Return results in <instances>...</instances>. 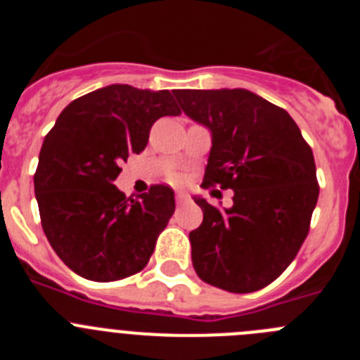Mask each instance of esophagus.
Returning a JSON list of instances; mask_svg holds the SVG:
<instances>
[{
    "label": "esophagus",
    "mask_w": 360,
    "mask_h": 360,
    "mask_svg": "<svg viewBox=\"0 0 360 360\" xmlns=\"http://www.w3.org/2000/svg\"><path fill=\"white\" fill-rule=\"evenodd\" d=\"M187 200H189V195H187V193H184V191H178V193H176V203H178V205L186 203Z\"/></svg>",
    "instance_id": "obj_1"
}]
</instances>
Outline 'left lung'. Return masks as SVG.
<instances>
[{
	"label": "left lung",
	"instance_id": "1",
	"mask_svg": "<svg viewBox=\"0 0 360 360\" xmlns=\"http://www.w3.org/2000/svg\"><path fill=\"white\" fill-rule=\"evenodd\" d=\"M173 94L211 131L202 186L234 191L229 209L195 196L203 221L189 232L193 266L212 287L259 290L290 265L308 234L319 196L314 153L287 111L252 91Z\"/></svg>",
	"mask_w": 360,
	"mask_h": 360
}]
</instances>
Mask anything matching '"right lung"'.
Wrapping results in <instances>:
<instances>
[{
    "label": "right lung",
    "mask_w": 360,
    "mask_h": 360,
    "mask_svg": "<svg viewBox=\"0 0 360 360\" xmlns=\"http://www.w3.org/2000/svg\"><path fill=\"white\" fill-rule=\"evenodd\" d=\"M180 115L169 90L110 84L70 103L44 136L34 189L52 249L81 278L117 281L148 265L174 212V193L139 198L113 186L119 164L144 151L160 117Z\"/></svg>",
    "instance_id": "1"
}]
</instances>
